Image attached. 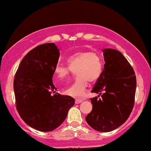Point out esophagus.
Wrapping results in <instances>:
<instances>
[{
  "instance_id": "1",
  "label": "esophagus",
  "mask_w": 151,
  "mask_h": 151,
  "mask_svg": "<svg viewBox=\"0 0 151 151\" xmlns=\"http://www.w3.org/2000/svg\"><path fill=\"white\" fill-rule=\"evenodd\" d=\"M82 101H83L82 99H76L75 100V104H77L81 103V102Z\"/></svg>"
}]
</instances>
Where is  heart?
<instances>
[{"mask_svg": "<svg viewBox=\"0 0 151 151\" xmlns=\"http://www.w3.org/2000/svg\"><path fill=\"white\" fill-rule=\"evenodd\" d=\"M69 66L59 63L55 67V79L61 81L77 72V79L65 89V93L74 98L84 96L88 82H95L102 72V61L98 54L81 51L71 55L67 59Z\"/></svg>", "mask_w": 151, "mask_h": 151, "instance_id": "1", "label": "heart"}]
</instances>
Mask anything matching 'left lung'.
<instances>
[{
  "label": "left lung",
  "mask_w": 151,
  "mask_h": 151,
  "mask_svg": "<svg viewBox=\"0 0 151 151\" xmlns=\"http://www.w3.org/2000/svg\"><path fill=\"white\" fill-rule=\"evenodd\" d=\"M104 68L91 92L92 110L86 116L87 124L100 132L117 129L129 119L135 101L136 77L133 67L118 50L105 49ZM102 98L99 99V95Z\"/></svg>",
  "instance_id": "8db88e82"
}]
</instances>
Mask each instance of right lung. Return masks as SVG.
Segmentation results:
<instances>
[{"label": "right lung", "mask_w": 151, "mask_h": 151, "mask_svg": "<svg viewBox=\"0 0 151 151\" xmlns=\"http://www.w3.org/2000/svg\"><path fill=\"white\" fill-rule=\"evenodd\" d=\"M59 57L55 43L40 45L24 57L13 81L19 115L27 125L42 132L61 125L74 104L72 96L51 94L57 90L52 77Z\"/></svg>", "instance_id": "obj_1"}]
</instances>
